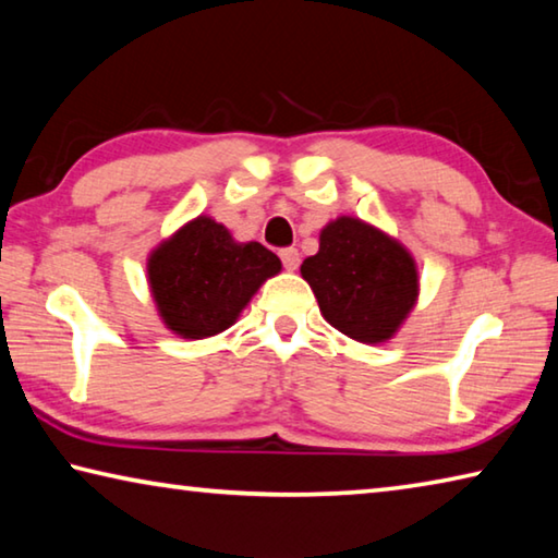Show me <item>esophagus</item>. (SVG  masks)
Wrapping results in <instances>:
<instances>
[{
	"mask_svg": "<svg viewBox=\"0 0 558 558\" xmlns=\"http://www.w3.org/2000/svg\"><path fill=\"white\" fill-rule=\"evenodd\" d=\"M280 260H282V266H286V270H298V266H300L298 248H282Z\"/></svg>",
	"mask_w": 558,
	"mask_h": 558,
	"instance_id": "1",
	"label": "esophagus"
}]
</instances>
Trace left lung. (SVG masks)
Wrapping results in <instances>:
<instances>
[{"label": "left lung", "instance_id": "obj_1", "mask_svg": "<svg viewBox=\"0 0 558 558\" xmlns=\"http://www.w3.org/2000/svg\"><path fill=\"white\" fill-rule=\"evenodd\" d=\"M319 313L362 344L391 339L418 300V270L403 245L354 216L319 231V251L302 260Z\"/></svg>", "mask_w": 558, "mask_h": 558}]
</instances>
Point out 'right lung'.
Masks as SVG:
<instances>
[{
  "mask_svg": "<svg viewBox=\"0 0 558 558\" xmlns=\"http://www.w3.org/2000/svg\"><path fill=\"white\" fill-rule=\"evenodd\" d=\"M280 268L266 245L239 243L223 223L196 216L149 253L147 278L167 329L204 339L229 329Z\"/></svg>",
  "mask_w": 558,
  "mask_h": 558,
  "instance_id": "add662e5",
  "label": "right lung"
}]
</instances>
